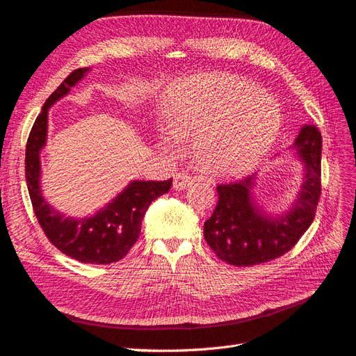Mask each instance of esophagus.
I'll use <instances>...</instances> for the list:
<instances>
[{"mask_svg":"<svg viewBox=\"0 0 356 356\" xmlns=\"http://www.w3.org/2000/svg\"><path fill=\"white\" fill-rule=\"evenodd\" d=\"M193 182H194V178L188 172H186V170H181V172L175 174L174 177V188L184 190L186 187L191 186Z\"/></svg>","mask_w":356,"mask_h":356,"instance_id":"1","label":"esophagus"}]
</instances>
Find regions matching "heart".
<instances>
[{
	"mask_svg": "<svg viewBox=\"0 0 356 356\" xmlns=\"http://www.w3.org/2000/svg\"><path fill=\"white\" fill-rule=\"evenodd\" d=\"M168 130L161 145L179 152L181 140L194 135L193 152L207 174L239 175L257 165L280 129L272 99L251 83L223 74H200L178 83L166 96Z\"/></svg>",
	"mask_w": 356,
	"mask_h": 356,
	"instance_id": "1",
	"label": "heart"
}]
</instances>
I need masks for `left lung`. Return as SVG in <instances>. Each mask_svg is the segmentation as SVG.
Segmentation results:
<instances>
[{
    "mask_svg": "<svg viewBox=\"0 0 356 356\" xmlns=\"http://www.w3.org/2000/svg\"><path fill=\"white\" fill-rule=\"evenodd\" d=\"M304 159V184L292 210L272 219L252 204L254 175L219 184L218 204L204 222V238L218 257L232 266H254L286 254L316 218L321 194V133L304 125L295 140Z\"/></svg>",
    "mask_w": 356,
    "mask_h": 356,
    "instance_id": "left-lung-1",
    "label": "left lung"
}]
</instances>
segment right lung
<instances>
[{"label": "right lung", "mask_w": 356, "mask_h": 356, "mask_svg": "<svg viewBox=\"0 0 356 356\" xmlns=\"http://www.w3.org/2000/svg\"><path fill=\"white\" fill-rule=\"evenodd\" d=\"M88 71L86 67L70 73L42 106L27 138L24 175L35 216L51 244L81 263L111 264L125 257L137 243L146 210L154 198L169 191L172 178L168 181H133L105 209L84 219L65 218L44 200L39 187V152L47 140L48 108L67 95Z\"/></svg>", "instance_id": "right-lung-1"}]
</instances>
